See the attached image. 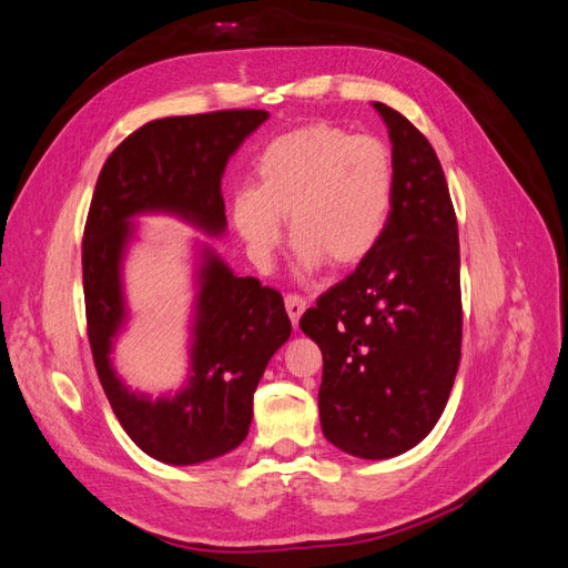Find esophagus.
Segmentation results:
<instances>
[{"label": "esophagus", "instance_id": "esophagus-1", "mask_svg": "<svg viewBox=\"0 0 568 568\" xmlns=\"http://www.w3.org/2000/svg\"><path fill=\"white\" fill-rule=\"evenodd\" d=\"M284 305H286V313H288L291 322H294V326H296L298 320H301V315L305 313L307 301H305L301 294H288V296L284 298Z\"/></svg>", "mask_w": 568, "mask_h": 568}]
</instances>
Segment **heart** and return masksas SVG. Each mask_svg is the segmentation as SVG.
I'll list each match as a JSON object with an SVG mask.
<instances>
[{
	"label": "heart",
	"instance_id": "1",
	"mask_svg": "<svg viewBox=\"0 0 568 568\" xmlns=\"http://www.w3.org/2000/svg\"><path fill=\"white\" fill-rule=\"evenodd\" d=\"M395 201L390 149L374 134L315 123L284 132L263 149L253 186L236 192L232 217L257 261L284 239V215L301 263L355 265L379 246Z\"/></svg>",
	"mask_w": 568,
	"mask_h": 568
}]
</instances>
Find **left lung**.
Instances as JSON below:
<instances>
[{"label": "left lung", "instance_id": "8db88e82", "mask_svg": "<svg viewBox=\"0 0 568 568\" xmlns=\"http://www.w3.org/2000/svg\"><path fill=\"white\" fill-rule=\"evenodd\" d=\"M393 144L395 201L386 234L301 317L324 359L326 440L388 459L428 436L450 398L462 351L459 236L440 161L426 136L374 101Z\"/></svg>", "mask_w": 568, "mask_h": 568}]
</instances>
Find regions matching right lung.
<instances>
[{"mask_svg":"<svg viewBox=\"0 0 568 568\" xmlns=\"http://www.w3.org/2000/svg\"><path fill=\"white\" fill-rule=\"evenodd\" d=\"M270 118L230 109L151 120L120 142L101 168L82 236V288L99 382L125 434L153 459L199 464L234 450L248 434L257 382L291 336L277 288L236 274L205 246L192 326V365L173 398L130 390L111 365L125 324L123 255L132 217L173 213L205 234L227 225L222 175L232 153Z\"/></svg>","mask_w":568,"mask_h":568,"instance_id":"obj_1","label":"right lung"}]
</instances>
